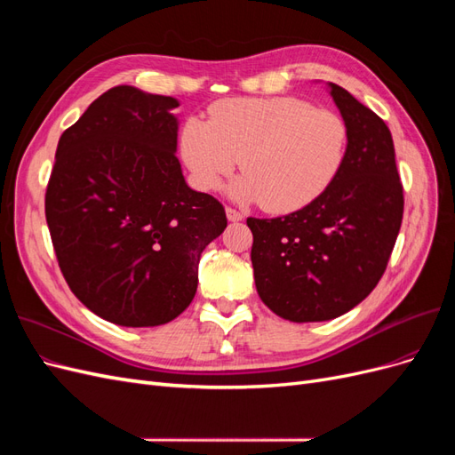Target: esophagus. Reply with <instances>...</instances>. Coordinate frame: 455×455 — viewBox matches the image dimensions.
<instances>
[{"instance_id": "esophagus-1", "label": "esophagus", "mask_w": 455, "mask_h": 455, "mask_svg": "<svg viewBox=\"0 0 455 455\" xmlns=\"http://www.w3.org/2000/svg\"><path fill=\"white\" fill-rule=\"evenodd\" d=\"M226 216H228L229 222H239V220L244 218L243 212H239L237 209H231V206H226Z\"/></svg>"}]
</instances>
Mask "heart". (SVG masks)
<instances>
[{"label": "heart", "mask_w": 455, "mask_h": 455, "mask_svg": "<svg viewBox=\"0 0 455 455\" xmlns=\"http://www.w3.org/2000/svg\"><path fill=\"white\" fill-rule=\"evenodd\" d=\"M180 148L201 189H218L239 161L244 174L233 196L292 212L334 182L346 159L347 125L330 109L291 96L231 99L216 104L209 121L188 119Z\"/></svg>", "instance_id": "1"}]
</instances>
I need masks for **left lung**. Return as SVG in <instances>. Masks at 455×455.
Listing matches in <instances>:
<instances>
[{"label": "left lung", "mask_w": 455, "mask_h": 455, "mask_svg": "<svg viewBox=\"0 0 455 455\" xmlns=\"http://www.w3.org/2000/svg\"><path fill=\"white\" fill-rule=\"evenodd\" d=\"M330 94L347 125L334 182L304 209L246 218L261 301L294 323L330 321L374 291L403 224L404 194L391 131L346 89Z\"/></svg>", "instance_id": "1"}]
</instances>
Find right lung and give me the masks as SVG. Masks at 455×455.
Masks as SVG:
<instances>
[{
	"mask_svg": "<svg viewBox=\"0 0 455 455\" xmlns=\"http://www.w3.org/2000/svg\"><path fill=\"white\" fill-rule=\"evenodd\" d=\"M171 96L119 85L60 136L45 218L76 298L121 326H159L196 296L204 246L228 226L222 203L188 188Z\"/></svg>",
	"mask_w": 455,
	"mask_h": 455,
	"instance_id": "right-lung-1",
	"label": "right lung"
}]
</instances>
